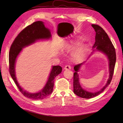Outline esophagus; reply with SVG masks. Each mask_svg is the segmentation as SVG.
Wrapping results in <instances>:
<instances>
[{"mask_svg": "<svg viewBox=\"0 0 123 123\" xmlns=\"http://www.w3.org/2000/svg\"><path fill=\"white\" fill-rule=\"evenodd\" d=\"M64 69H65V70H71V67L70 65H67L65 66V67H64Z\"/></svg>", "mask_w": 123, "mask_h": 123, "instance_id": "34e87169", "label": "esophagus"}]
</instances>
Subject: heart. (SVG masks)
Instances as JSON below:
<instances>
[{"mask_svg": "<svg viewBox=\"0 0 123 123\" xmlns=\"http://www.w3.org/2000/svg\"><path fill=\"white\" fill-rule=\"evenodd\" d=\"M78 44V42H73L71 44H67L65 49L67 51H70L73 49L75 46ZM88 46L85 44H82L79 45V47L75 50L72 54V59L75 61H77L84 57L87 50Z\"/></svg>", "mask_w": 123, "mask_h": 123, "instance_id": "1", "label": "heart"}]
</instances>
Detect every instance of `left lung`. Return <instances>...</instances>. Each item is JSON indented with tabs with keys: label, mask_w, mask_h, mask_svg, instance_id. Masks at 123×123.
<instances>
[{
	"label": "left lung",
	"mask_w": 123,
	"mask_h": 123,
	"mask_svg": "<svg viewBox=\"0 0 123 123\" xmlns=\"http://www.w3.org/2000/svg\"><path fill=\"white\" fill-rule=\"evenodd\" d=\"M92 26L96 32V36L95 42L93 46V51L91 54L95 51H99L105 54L108 60L109 76L105 85L99 91L95 92H89L81 87L79 82V76L78 73L82 65L85 64L86 61L75 65L74 67L75 72L74 73L73 78V91L76 95L85 99L92 98L99 95L109 86L112 79L116 61L115 49L106 32L98 25L92 24ZM91 54L90 55L88 59L91 56Z\"/></svg>",
	"instance_id": "1"
}]
</instances>
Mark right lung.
<instances>
[{
    "mask_svg": "<svg viewBox=\"0 0 123 123\" xmlns=\"http://www.w3.org/2000/svg\"><path fill=\"white\" fill-rule=\"evenodd\" d=\"M51 38L50 29L45 26L44 22L36 21L24 29L16 37L10 48L9 54V73L19 91L26 97L33 100H42L46 98L53 91L54 80L60 74L62 68L60 66H53L48 80L43 89L37 93H29L19 85L15 74V64L17 57L22 49L39 40L49 39Z\"/></svg>",
    "mask_w": 123,
    "mask_h": 123,
    "instance_id": "right-lung-1",
    "label": "right lung"
}]
</instances>
